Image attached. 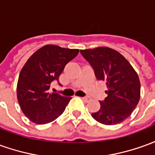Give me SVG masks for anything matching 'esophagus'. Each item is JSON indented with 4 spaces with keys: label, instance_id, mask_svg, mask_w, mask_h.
Masks as SVG:
<instances>
[{
    "label": "esophagus",
    "instance_id": "34e87169",
    "mask_svg": "<svg viewBox=\"0 0 155 155\" xmlns=\"http://www.w3.org/2000/svg\"><path fill=\"white\" fill-rule=\"evenodd\" d=\"M81 99L84 101L85 102H88L89 101H90V98H88V97H82Z\"/></svg>",
    "mask_w": 155,
    "mask_h": 155
}]
</instances>
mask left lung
I'll return each instance as SVG.
<instances>
[{"mask_svg": "<svg viewBox=\"0 0 155 155\" xmlns=\"http://www.w3.org/2000/svg\"><path fill=\"white\" fill-rule=\"evenodd\" d=\"M81 54L93 67L97 80L107 84V96L100 101L99 111L91 114L98 123L116 125L134 111L140 98L137 72L123 55L107 47L81 49Z\"/></svg>", "mask_w": 155, "mask_h": 155, "instance_id": "obj_1", "label": "left lung"}]
</instances>
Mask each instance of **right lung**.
<instances>
[{
    "instance_id": "1",
    "label": "right lung",
    "mask_w": 155,
    "mask_h": 155,
    "mask_svg": "<svg viewBox=\"0 0 155 155\" xmlns=\"http://www.w3.org/2000/svg\"><path fill=\"white\" fill-rule=\"evenodd\" d=\"M78 53L79 49L48 44L38 49L22 67L17 81V100L22 112L32 123H51L65 110L71 98L48 90Z\"/></svg>"
}]
</instances>
